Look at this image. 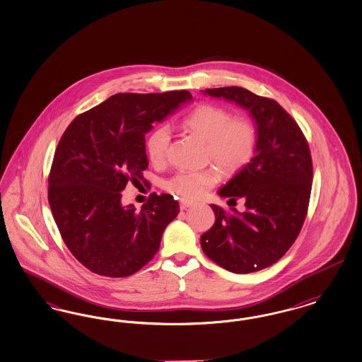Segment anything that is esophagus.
I'll list each match as a JSON object with an SVG mask.
<instances>
[{"instance_id":"obj_1","label":"esophagus","mask_w":362,"mask_h":362,"mask_svg":"<svg viewBox=\"0 0 362 362\" xmlns=\"http://www.w3.org/2000/svg\"><path fill=\"white\" fill-rule=\"evenodd\" d=\"M194 204V202H191V201H186V199H182L180 203H179V206H180V210H186L187 207H191Z\"/></svg>"}]
</instances>
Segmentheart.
Returning a JSON list of instances; mask_svg holds the SVG:
<instances>
[{"label":"heart","instance_id":"1","mask_svg":"<svg viewBox=\"0 0 362 362\" xmlns=\"http://www.w3.org/2000/svg\"><path fill=\"white\" fill-rule=\"evenodd\" d=\"M185 127L206 143L207 159L213 160L225 174L243 170L250 161L257 145L255 124L234 117L225 107L201 105L185 119ZM171 130L165 125L158 127L146 140V153L153 164H161L168 152ZM221 173L216 167L199 171H179L164 182V188L183 199H197L216 186Z\"/></svg>","mask_w":362,"mask_h":362}]
</instances>
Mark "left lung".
I'll return each instance as SVG.
<instances>
[{
	"mask_svg": "<svg viewBox=\"0 0 362 362\" xmlns=\"http://www.w3.org/2000/svg\"><path fill=\"white\" fill-rule=\"evenodd\" d=\"M203 94L235 102L257 129L255 156L218 191L245 201L226 213L211 204L216 222L201 237L204 255L233 274L261 271L280 260L303 226L311 194L313 160L303 132L277 102L243 87L206 88Z\"/></svg>",
	"mask_w": 362,
	"mask_h": 362,
	"instance_id": "1",
	"label": "left lung"
}]
</instances>
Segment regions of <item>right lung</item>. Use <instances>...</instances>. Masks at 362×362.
<instances>
[{
  "mask_svg": "<svg viewBox=\"0 0 362 362\" xmlns=\"http://www.w3.org/2000/svg\"><path fill=\"white\" fill-rule=\"evenodd\" d=\"M192 97L119 93L79 115L59 141L48 202L64 244L97 275L127 277L153 259L164 229L179 214L170 194H151L137 211L121 203L128 182L148 168L145 134Z\"/></svg>",
  "mask_w": 362,
  "mask_h": 362,
  "instance_id": "right-lung-1",
  "label": "right lung"
}]
</instances>
